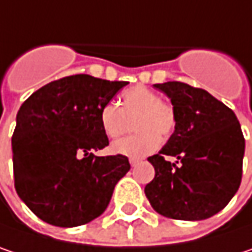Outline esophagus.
<instances>
[{"instance_id": "34e87169", "label": "esophagus", "mask_w": 252, "mask_h": 252, "mask_svg": "<svg viewBox=\"0 0 252 252\" xmlns=\"http://www.w3.org/2000/svg\"><path fill=\"white\" fill-rule=\"evenodd\" d=\"M129 162H130V165H132V166H136V165L140 162V159H137V158H130V159H129Z\"/></svg>"}]
</instances>
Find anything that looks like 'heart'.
<instances>
[{"mask_svg": "<svg viewBox=\"0 0 252 252\" xmlns=\"http://www.w3.org/2000/svg\"><path fill=\"white\" fill-rule=\"evenodd\" d=\"M136 135L116 140L112 152L140 158L153 152L160 145V135L169 136L176 126L173 106L145 86H135L122 93V107L107 103L100 109V126L109 137H119L129 127V119H135Z\"/></svg>", "mask_w": 252, "mask_h": 252, "instance_id": "obj_1", "label": "heart"}]
</instances>
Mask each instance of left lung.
I'll list each match as a JSON object with an SVG mask.
<instances>
[{
  "instance_id": "8db88e82",
  "label": "left lung",
  "mask_w": 252,
  "mask_h": 252,
  "mask_svg": "<svg viewBox=\"0 0 252 252\" xmlns=\"http://www.w3.org/2000/svg\"><path fill=\"white\" fill-rule=\"evenodd\" d=\"M155 89L171 99L176 126L159 153L148 158L155 178L145 187L146 198L163 217L207 220L224 209L240 188L245 151L240 122L204 89L181 81Z\"/></svg>"
}]
</instances>
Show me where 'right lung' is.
I'll list each match as a JSON object with an SVG mask.
<instances>
[{"instance_id":"add662e5","label":"right lung","mask_w":252,"mask_h":252,"mask_svg":"<svg viewBox=\"0 0 252 252\" xmlns=\"http://www.w3.org/2000/svg\"><path fill=\"white\" fill-rule=\"evenodd\" d=\"M126 84L76 74L45 84L21 104L11 139L14 184L47 224L71 228L100 217L130 169L123 155L93 153L109 145L100 109Z\"/></svg>"}]
</instances>
